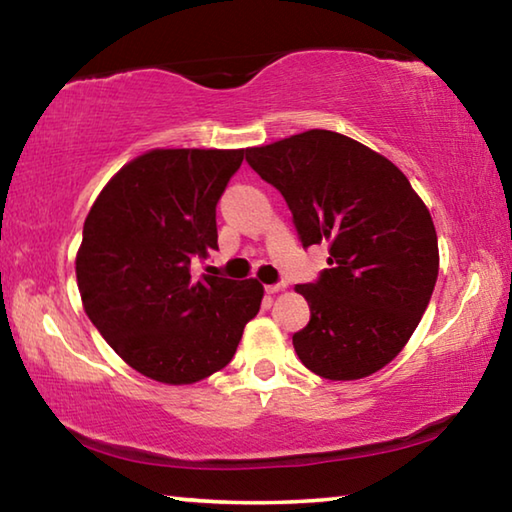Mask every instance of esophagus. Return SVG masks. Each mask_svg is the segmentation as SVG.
Instances as JSON below:
<instances>
[{
	"label": "esophagus",
	"instance_id": "34e87169",
	"mask_svg": "<svg viewBox=\"0 0 512 512\" xmlns=\"http://www.w3.org/2000/svg\"><path fill=\"white\" fill-rule=\"evenodd\" d=\"M284 287H287V284H284V282H277V284H266V293H277V291H282Z\"/></svg>",
	"mask_w": 512,
	"mask_h": 512
}]
</instances>
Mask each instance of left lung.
<instances>
[{"label": "left lung", "mask_w": 512, "mask_h": 512, "mask_svg": "<svg viewBox=\"0 0 512 512\" xmlns=\"http://www.w3.org/2000/svg\"><path fill=\"white\" fill-rule=\"evenodd\" d=\"M284 196L302 246L329 244L316 282L298 284L311 318L293 334L300 361L334 381L368 377L402 352L438 277V237L409 178L341 133L314 131L246 149Z\"/></svg>", "instance_id": "left-lung-1"}]
</instances>
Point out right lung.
Segmentation results:
<instances>
[{"label":"right lung","mask_w":512,"mask_h":512,"mask_svg":"<svg viewBox=\"0 0 512 512\" xmlns=\"http://www.w3.org/2000/svg\"><path fill=\"white\" fill-rule=\"evenodd\" d=\"M241 162L244 151H149L117 171L85 219V314L144 377L178 386L225 368L262 305L257 280L189 271L219 250L216 203Z\"/></svg>","instance_id":"add662e5"}]
</instances>
